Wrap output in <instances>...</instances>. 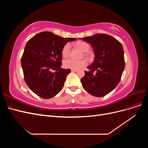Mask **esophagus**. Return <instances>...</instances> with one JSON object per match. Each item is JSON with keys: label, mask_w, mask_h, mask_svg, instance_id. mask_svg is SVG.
I'll list each match as a JSON object with an SVG mask.
<instances>
[{"label": "esophagus", "mask_w": 148, "mask_h": 148, "mask_svg": "<svg viewBox=\"0 0 148 148\" xmlns=\"http://www.w3.org/2000/svg\"><path fill=\"white\" fill-rule=\"evenodd\" d=\"M71 71H72V72H75V71H77L78 70H75V69H71Z\"/></svg>", "instance_id": "34e87169"}]
</instances>
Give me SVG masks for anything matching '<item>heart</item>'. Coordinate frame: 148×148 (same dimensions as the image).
<instances>
[{"label":"heart","instance_id":"heart-1","mask_svg":"<svg viewBox=\"0 0 148 148\" xmlns=\"http://www.w3.org/2000/svg\"><path fill=\"white\" fill-rule=\"evenodd\" d=\"M75 46L77 47L79 50H81L84 52L83 56L85 57H87L88 59H91V55L88 53V51L90 49V46L87 42L84 41H78L75 43ZM70 53V44L69 43L66 44L64 46L62 50V55L64 58H67ZM86 65V62L85 60H74L71 59L66 60L64 62V66L66 69H75L78 70L83 66H84Z\"/></svg>","mask_w":148,"mask_h":148}]
</instances>
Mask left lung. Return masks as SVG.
<instances>
[{
    "instance_id": "obj_1",
    "label": "left lung",
    "mask_w": 148,
    "mask_h": 148,
    "mask_svg": "<svg viewBox=\"0 0 148 148\" xmlns=\"http://www.w3.org/2000/svg\"><path fill=\"white\" fill-rule=\"evenodd\" d=\"M79 39L90 44L95 52V60L88 66L89 71H85L81 79L83 87L94 96H104L117 86L125 69L122 44L106 34ZM95 71L96 74H93Z\"/></svg>"
}]
</instances>
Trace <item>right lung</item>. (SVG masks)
<instances>
[{
    "mask_svg": "<svg viewBox=\"0 0 148 148\" xmlns=\"http://www.w3.org/2000/svg\"><path fill=\"white\" fill-rule=\"evenodd\" d=\"M75 38H64L49 31L39 33L26 43L21 64L25 81L36 95L44 99L57 95L64 86L70 69L61 68L62 50ZM51 69L56 71L52 73Z\"/></svg>",
    "mask_w": 148,
    "mask_h": 148,
    "instance_id": "obj_1",
    "label": "right lung"
}]
</instances>
